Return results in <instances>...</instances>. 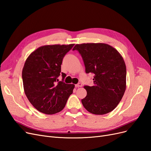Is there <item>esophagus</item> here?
<instances>
[{
    "label": "esophagus",
    "mask_w": 151,
    "mask_h": 151,
    "mask_svg": "<svg viewBox=\"0 0 151 151\" xmlns=\"http://www.w3.org/2000/svg\"><path fill=\"white\" fill-rule=\"evenodd\" d=\"M75 86H76V87H81L82 86V85L81 83H78L77 84L75 85Z\"/></svg>",
    "instance_id": "obj_1"
}]
</instances>
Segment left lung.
<instances>
[{
  "instance_id": "1",
  "label": "left lung",
  "mask_w": 151,
  "mask_h": 151,
  "mask_svg": "<svg viewBox=\"0 0 151 151\" xmlns=\"http://www.w3.org/2000/svg\"><path fill=\"white\" fill-rule=\"evenodd\" d=\"M86 67L93 76V85L85 86L87 96L81 100L87 111L103 115L112 111L121 101L126 89V66L120 53L104 43L76 44Z\"/></svg>"
}]
</instances>
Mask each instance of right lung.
I'll list each match as a JSON object with an SVG mask.
<instances>
[{
    "mask_svg": "<svg viewBox=\"0 0 151 151\" xmlns=\"http://www.w3.org/2000/svg\"><path fill=\"white\" fill-rule=\"evenodd\" d=\"M69 45H46L32 52L22 69L24 92L29 102L39 112L54 114L61 111L73 92L74 84H65L66 76L58 82L65 55L73 47Z\"/></svg>",
    "mask_w": 151,
    "mask_h": 151,
    "instance_id": "1",
    "label": "right lung"
}]
</instances>
